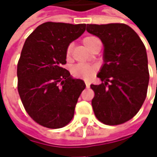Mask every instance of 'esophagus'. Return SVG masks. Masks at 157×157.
Masks as SVG:
<instances>
[{
	"label": "esophagus",
	"mask_w": 157,
	"mask_h": 157,
	"mask_svg": "<svg viewBox=\"0 0 157 157\" xmlns=\"http://www.w3.org/2000/svg\"><path fill=\"white\" fill-rule=\"evenodd\" d=\"M90 85H91V84H90V82L86 81V87H87V88L90 87Z\"/></svg>",
	"instance_id": "obj_1"
}]
</instances>
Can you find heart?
Listing matches in <instances>:
<instances>
[{
	"label": "heart",
	"instance_id": "b5f03b06",
	"mask_svg": "<svg viewBox=\"0 0 157 157\" xmlns=\"http://www.w3.org/2000/svg\"><path fill=\"white\" fill-rule=\"evenodd\" d=\"M96 37H94V36H87V37L84 38L83 43L88 48L90 44L92 43V41ZM71 45H69L66 49V56L68 57L71 56ZM94 71H95L94 66L90 65V64H84V63L76 64L71 68V72L73 75L76 76V77H78V78H85V79L91 78L94 74Z\"/></svg>",
	"mask_w": 157,
	"mask_h": 157
}]
</instances>
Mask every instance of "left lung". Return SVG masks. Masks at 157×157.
Wrapping results in <instances>:
<instances>
[{
  "label": "left lung",
  "mask_w": 157,
  "mask_h": 157,
  "mask_svg": "<svg viewBox=\"0 0 157 157\" xmlns=\"http://www.w3.org/2000/svg\"><path fill=\"white\" fill-rule=\"evenodd\" d=\"M86 30L104 45V63L97 74L103 83L91 85L94 114L106 125L122 124L138 113L147 96L146 48L136 31L123 23L87 24Z\"/></svg>",
  "instance_id": "left-lung-1"
}]
</instances>
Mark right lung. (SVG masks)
I'll return each instance as SVG.
<instances>
[{
    "instance_id": "right-lung-1",
    "label": "right lung",
    "mask_w": 157,
    "mask_h": 157,
    "mask_svg": "<svg viewBox=\"0 0 157 157\" xmlns=\"http://www.w3.org/2000/svg\"><path fill=\"white\" fill-rule=\"evenodd\" d=\"M86 24L48 21L24 43L17 64L18 93L29 115L49 128L70 123L86 84L63 68L66 49L86 30Z\"/></svg>"
}]
</instances>
